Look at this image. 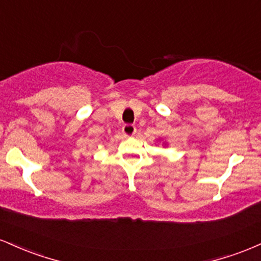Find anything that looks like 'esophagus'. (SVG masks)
I'll list each match as a JSON object with an SVG mask.
<instances>
[{"label": "esophagus", "instance_id": "esophagus-1", "mask_svg": "<svg viewBox=\"0 0 261 261\" xmlns=\"http://www.w3.org/2000/svg\"><path fill=\"white\" fill-rule=\"evenodd\" d=\"M122 133H124L125 136H134L135 133H136V127L131 124H126L122 126Z\"/></svg>", "mask_w": 261, "mask_h": 261}]
</instances>
